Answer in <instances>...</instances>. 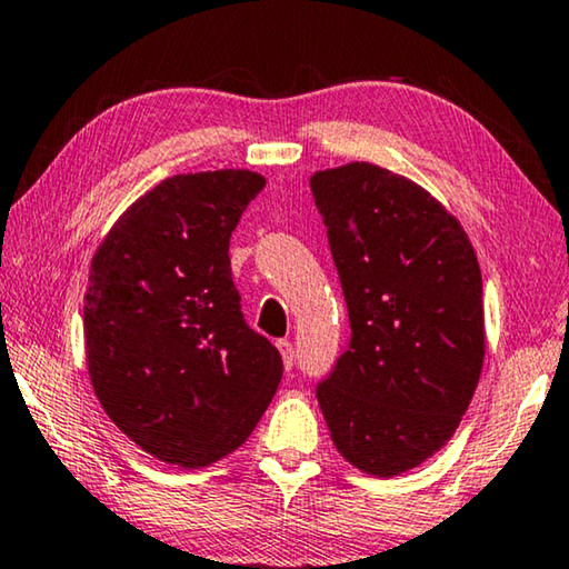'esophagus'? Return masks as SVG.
Here are the masks:
<instances>
[{
  "label": "esophagus",
  "instance_id": "esophagus-1",
  "mask_svg": "<svg viewBox=\"0 0 569 569\" xmlns=\"http://www.w3.org/2000/svg\"><path fill=\"white\" fill-rule=\"evenodd\" d=\"M276 347H278V351H281V357H283V367L291 369L293 362H296V351H293L291 341H288V339H278Z\"/></svg>",
  "mask_w": 569,
  "mask_h": 569
}]
</instances>
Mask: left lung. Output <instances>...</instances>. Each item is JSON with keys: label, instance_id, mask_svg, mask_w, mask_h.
Returning <instances> with one entry per match:
<instances>
[{"label": "left lung", "instance_id": "obj_1", "mask_svg": "<svg viewBox=\"0 0 569 569\" xmlns=\"http://www.w3.org/2000/svg\"><path fill=\"white\" fill-rule=\"evenodd\" d=\"M311 192L351 327L319 408L351 466L398 476L446 446L479 385V260L436 197L382 167L317 171Z\"/></svg>", "mask_w": 569, "mask_h": 569}]
</instances>
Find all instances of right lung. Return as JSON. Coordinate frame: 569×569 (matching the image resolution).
<instances>
[{
  "instance_id": "1",
  "label": "right lung",
  "mask_w": 569,
  "mask_h": 569,
  "mask_svg": "<svg viewBox=\"0 0 569 569\" xmlns=\"http://www.w3.org/2000/svg\"><path fill=\"white\" fill-rule=\"evenodd\" d=\"M266 179L177 174L103 238L83 306L93 390L123 436L159 461L202 468L246 443L283 375L232 283L230 236Z\"/></svg>"
}]
</instances>
